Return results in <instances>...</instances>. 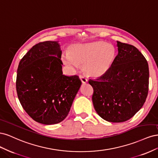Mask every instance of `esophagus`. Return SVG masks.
<instances>
[{
	"label": "esophagus",
	"mask_w": 158,
	"mask_h": 158,
	"mask_svg": "<svg viewBox=\"0 0 158 158\" xmlns=\"http://www.w3.org/2000/svg\"><path fill=\"white\" fill-rule=\"evenodd\" d=\"M79 77L81 80V81H82V83H86L88 82V79L85 77V76L84 75H81L80 74L79 75Z\"/></svg>",
	"instance_id": "1"
}]
</instances>
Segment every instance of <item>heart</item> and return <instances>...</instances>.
<instances>
[{
  "instance_id": "heart-1",
  "label": "heart",
  "mask_w": 158,
  "mask_h": 158,
  "mask_svg": "<svg viewBox=\"0 0 158 158\" xmlns=\"http://www.w3.org/2000/svg\"><path fill=\"white\" fill-rule=\"evenodd\" d=\"M115 55L114 47L106 43L97 41L72 46L63 56L64 63L73 69L83 64L88 74L99 76L105 74L111 66Z\"/></svg>"
}]
</instances>
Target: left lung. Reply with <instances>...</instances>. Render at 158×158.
<instances>
[{"label": "left lung", "mask_w": 158, "mask_h": 158, "mask_svg": "<svg viewBox=\"0 0 158 158\" xmlns=\"http://www.w3.org/2000/svg\"><path fill=\"white\" fill-rule=\"evenodd\" d=\"M118 55L108 70L89 79L95 110L104 120L128 121L145 103L149 87L148 62L135 46L117 41Z\"/></svg>", "instance_id": "obj_1"}]
</instances>
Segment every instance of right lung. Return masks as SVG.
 <instances>
[{"mask_svg": "<svg viewBox=\"0 0 158 158\" xmlns=\"http://www.w3.org/2000/svg\"><path fill=\"white\" fill-rule=\"evenodd\" d=\"M62 52L56 41L40 42L23 56L16 76V92L31 118L44 125L63 121L82 84L78 76L63 74Z\"/></svg>", "mask_w": 158, "mask_h": 158, "instance_id": "obj_1", "label": "right lung"}]
</instances>
